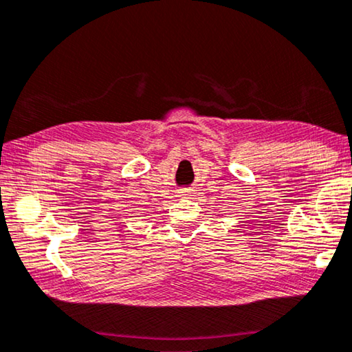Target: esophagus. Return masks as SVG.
<instances>
[{"instance_id": "esophagus-1", "label": "esophagus", "mask_w": 352, "mask_h": 352, "mask_svg": "<svg viewBox=\"0 0 352 352\" xmlns=\"http://www.w3.org/2000/svg\"><path fill=\"white\" fill-rule=\"evenodd\" d=\"M193 190L190 188H179L177 190V193H179V197H188V195H192Z\"/></svg>"}]
</instances>
